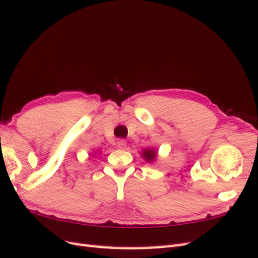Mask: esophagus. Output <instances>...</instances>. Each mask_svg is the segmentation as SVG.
<instances>
[{"instance_id": "1", "label": "esophagus", "mask_w": 258, "mask_h": 258, "mask_svg": "<svg viewBox=\"0 0 258 258\" xmlns=\"http://www.w3.org/2000/svg\"><path fill=\"white\" fill-rule=\"evenodd\" d=\"M126 146H127V142L124 141V140L120 139V140H118V141H117V147H118V148H121V150H123V148Z\"/></svg>"}]
</instances>
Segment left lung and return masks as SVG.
Instances as JSON below:
<instances>
[{
    "label": "left lung",
    "instance_id": "obj_1",
    "mask_svg": "<svg viewBox=\"0 0 258 258\" xmlns=\"http://www.w3.org/2000/svg\"><path fill=\"white\" fill-rule=\"evenodd\" d=\"M156 156H157V152H156L155 150H152V148H146V150H144L142 152V157L148 162L154 161Z\"/></svg>",
    "mask_w": 258,
    "mask_h": 258
}]
</instances>
